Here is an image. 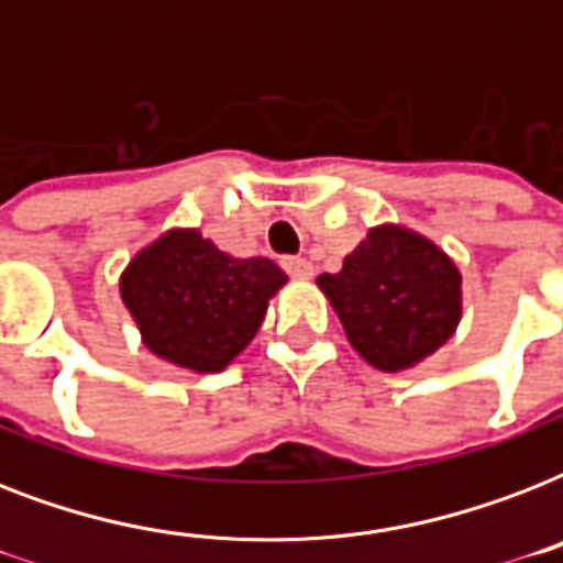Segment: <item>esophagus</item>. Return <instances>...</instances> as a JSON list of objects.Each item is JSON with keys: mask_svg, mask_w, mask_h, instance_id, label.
Masks as SVG:
<instances>
[{"mask_svg": "<svg viewBox=\"0 0 563 563\" xmlns=\"http://www.w3.org/2000/svg\"><path fill=\"white\" fill-rule=\"evenodd\" d=\"M280 263L283 268H286V274H291V277H300V280L312 277V263L303 260V256H283Z\"/></svg>", "mask_w": 563, "mask_h": 563, "instance_id": "esophagus-1", "label": "esophagus"}]
</instances>
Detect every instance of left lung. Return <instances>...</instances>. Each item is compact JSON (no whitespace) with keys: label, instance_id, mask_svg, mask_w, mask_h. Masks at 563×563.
I'll list each match as a JSON object with an SVG mask.
<instances>
[{"label":"left lung","instance_id":"left-lung-1","mask_svg":"<svg viewBox=\"0 0 563 563\" xmlns=\"http://www.w3.org/2000/svg\"><path fill=\"white\" fill-rule=\"evenodd\" d=\"M318 286L365 362L402 371L438 351L462 316V274L418 233L376 228Z\"/></svg>","mask_w":563,"mask_h":563}]
</instances>
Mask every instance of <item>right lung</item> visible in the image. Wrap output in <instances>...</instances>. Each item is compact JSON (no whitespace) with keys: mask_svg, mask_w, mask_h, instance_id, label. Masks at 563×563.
Instances as JSON below:
<instances>
[{"mask_svg":"<svg viewBox=\"0 0 563 563\" xmlns=\"http://www.w3.org/2000/svg\"><path fill=\"white\" fill-rule=\"evenodd\" d=\"M286 274L265 256L233 260L198 230H172L134 256L122 300L161 360L198 374L245 351Z\"/></svg>","mask_w":563,"mask_h":563,"instance_id":"add662e5","label":"right lung"}]
</instances>
